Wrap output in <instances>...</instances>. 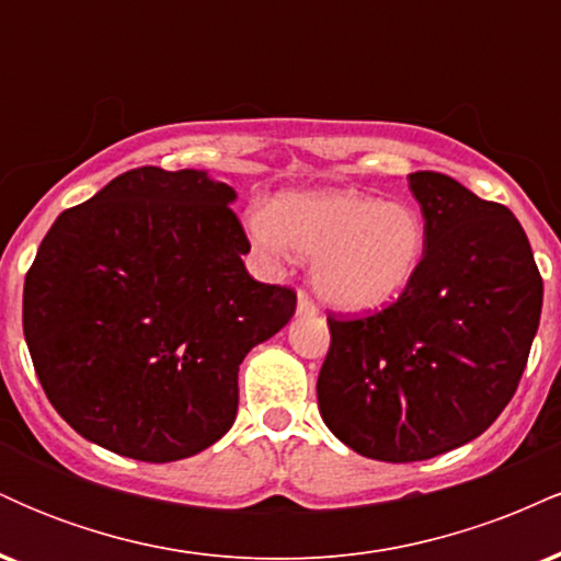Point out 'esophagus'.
<instances>
[{
	"mask_svg": "<svg viewBox=\"0 0 561 561\" xmlns=\"http://www.w3.org/2000/svg\"><path fill=\"white\" fill-rule=\"evenodd\" d=\"M319 313V308L313 306V300L308 298L306 293H300L298 295V317H317Z\"/></svg>",
	"mask_w": 561,
	"mask_h": 561,
	"instance_id": "esophagus-1",
	"label": "esophagus"
}]
</instances>
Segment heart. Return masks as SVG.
<instances>
[{
    "mask_svg": "<svg viewBox=\"0 0 561 561\" xmlns=\"http://www.w3.org/2000/svg\"><path fill=\"white\" fill-rule=\"evenodd\" d=\"M250 240L266 261L289 248L313 255V289L327 306L369 313L390 306L420 274L427 229L405 203L345 190L285 192L250 221Z\"/></svg>",
    "mask_w": 561,
    "mask_h": 561,
    "instance_id": "1",
    "label": "heart"
}]
</instances>
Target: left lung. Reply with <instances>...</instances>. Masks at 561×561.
<instances>
[{
	"label": "left lung",
	"instance_id": "8db88e82",
	"mask_svg": "<svg viewBox=\"0 0 561 561\" xmlns=\"http://www.w3.org/2000/svg\"><path fill=\"white\" fill-rule=\"evenodd\" d=\"M427 229L420 274L385 311L330 319L321 420L366 459L409 465L485 433L506 409L538 332L543 282L504 205L456 179L409 173Z\"/></svg>",
	"mask_w": 561,
	"mask_h": 561
}]
</instances>
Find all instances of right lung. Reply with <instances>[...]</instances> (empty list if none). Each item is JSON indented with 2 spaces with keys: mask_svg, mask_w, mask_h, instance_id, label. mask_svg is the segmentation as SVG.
Segmentation results:
<instances>
[{
  "mask_svg": "<svg viewBox=\"0 0 561 561\" xmlns=\"http://www.w3.org/2000/svg\"><path fill=\"white\" fill-rule=\"evenodd\" d=\"M208 171L156 165L115 176L57 216L23 287V334L49 403L89 443L179 461L234 424L237 371L295 313L261 285Z\"/></svg>",
  "mask_w": 561,
  "mask_h": 561,
  "instance_id": "add662e5",
  "label": "right lung"
}]
</instances>
